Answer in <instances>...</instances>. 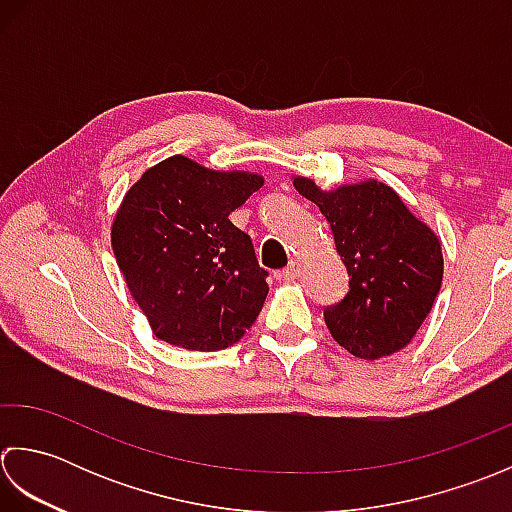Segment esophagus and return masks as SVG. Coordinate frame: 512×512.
Here are the masks:
<instances>
[{"instance_id":"34e87169","label":"esophagus","mask_w":512,"mask_h":512,"mask_svg":"<svg viewBox=\"0 0 512 512\" xmlns=\"http://www.w3.org/2000/svg\"><path fill=\"white\" fill-rule=\"evenodd\" d=\"M280 276H283L285 280L298 278V276H300V263H298V260H291V263L283 269V274H280Z\"/></svg>"}]
</instances>
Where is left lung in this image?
<instances>
[{
    "instance_id": "1",
    "label": "left lung",
    "mask_w": 512,
    "mask_h": 512,
    "mask_svg": "<svg viewBox=\"0 0 512 512\" xmlns=\"http://www.w3.org/2000/svg\"><path fill=\"white\" fill-rule=\"evenodd\" d=\"M294 187L327 218L349 274L347 294L322 311L333 340L364 360L406 347L442 287L437 236L384 183L322 192L314 181L296 179Z\"/></svg>"
}]
</instances>
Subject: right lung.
<instances>
[{"label":"right lung","mask_w":512,"mask_h":512,"mask_svg":"<svg viewBox=\"0 0 512 512\" xmlns=\"http://www.w3.org/2000/svg\"><path fill=\"white\" fill-rule=\"evenodd\" d=\"M260 187L256 174L212 172L170 156L125 194L112 249L156 338L218 351L254 325L269 274L229 214Z\"/></svg>","instance_id":"right-lung-1"}]
</instances>
